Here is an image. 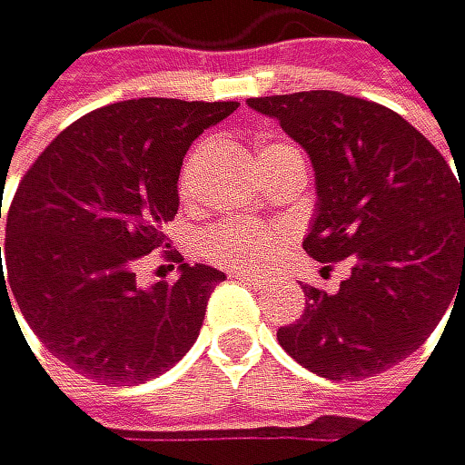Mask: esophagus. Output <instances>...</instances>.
I'll use <instances>...</instances> for the list:
<instances>
[{
    "label": "esophagus",
    "mask_w": 465,
    "mask_h": 465,
    "mask_svg": "<svg viewBox=\"0 0 465 465\" xmlns=\"http://www.w3.org/2000/svg\"><path fill=\"white\" fill-rule=\"evenodd\" d=\"M230 276L238 279V282H247V284H252V287H262V284L267 282V276H259V272H247V270H232Z\"/></svg>",
    "instance_id": "34e87169"
}]
</instances>
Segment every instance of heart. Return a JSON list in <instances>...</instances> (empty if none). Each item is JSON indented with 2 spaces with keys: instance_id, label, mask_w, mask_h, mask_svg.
Instances as JSON below:
<instances>
[{
  "instance_id": "heart-1",
  "label": "heart",
  "mask_w": 465,
  "mask_h": 465,
  "mask_svg": "<svg viewBox=\"0 0 465 465\" xmlns=\"http://www.w3.org/2000/svg\"><path fill=\"white\" fill-rule=\"evenodd\" d=\"M201 250L218 264L252 267L270 259V252L276 250V232L250 221H223L201 235Z\"/></svg>"
}]
</instances>
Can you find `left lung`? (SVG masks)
Returning <instances> with one entry per match:
<instances>
[{
	"label": "left lung",
	"instance_id": "left-lung-1",
	"mask_svg": "<svg viewBox=\"0 0 465 465\" xmlns=\"http://www.w3.org/2000/svg\"><path fill=\"white\" fill-rule=\"evenodd\" d=\"M247 105L311 157L316 210L304 252L351 264L336 293L304 284V313L279 328V345L336 382L402 362L465 290V181L380 103L299 91Z\"/></svg>",
	"mask_w": 465,
	"mask_h": 465
}]
</instances>
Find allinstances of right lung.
<instances>
[{
    "mask_svg": "<svg viewBox=\"0 0 465 465\" xmlns=\"http://www.w3.org/2000/svg\"><path fill=\"white\" fill-rule=\"evenodd\" d=\"M235 109L166 97L103 105L56 134L22 178L0 247V308L14 298L11 313L22 311L77 374L137 385L195 345L210 293L227 276L181 264L175 282L140 287L134 264L163 244L193 140Z\"/></svg>",
    "mask_w": 465,
    "mask_h": 465,
    "instance_id": "add662e5",
    "label": "right lung"
}]
</instances>
